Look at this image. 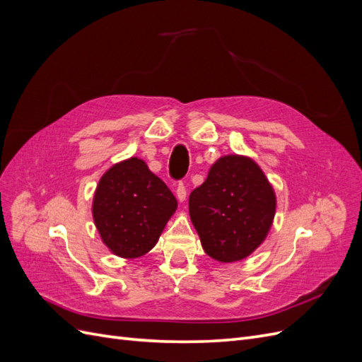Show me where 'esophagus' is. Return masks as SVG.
I'll return each mask as SVG.
<instances>
[{"label":"esophagus","mask_w":362,"mask_h":362,"mask_svg":"<svg viewBox=\"0 0 362 362\" xmlns=\"http://www.w3.org/2000/svg\"><path fill=\"white\" fill-rule=\"evenodd\" d=\"M185 196H187V189H185V184L184 182H178V187H177V198L180 202L185 201Z\"/></svg>","instance_id":"esophagus-1"}]
</instances>
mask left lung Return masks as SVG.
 <instances>
[{"label":"left lung","instance_id":"left-lung-1","mask_svg":"<svg viewBox=\"0 0 362 362\" xmlns=\"http://www.w3.org/2000/svg\"><path fill=\"white\" fill-rule=\"evenodd\" d=\"M275 210L276 196L264 172L242 156L218 158L189 198L202 247L221 262L243 259L264 242Z\"/></svg>","mask_w":362,"mask_h":362}]
</instances>
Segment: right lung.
<instances>
[{"label":"right lung","mask_w":362,"mask_h":362,"mask_svg":"<svg viewBox=\"0 0 362 362\" xmlns=\"http://www.w3.org/2000/svg\"><path fill=\"white\" fill-rule=\"evenodd\" d=\"M177 199L140 158L108 169L93 196V221L104 245L115 255L137 258L158 242Z\"/></svg>","instance_id":"right-lung-1"}]
</instances>
